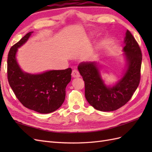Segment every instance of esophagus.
Here are the masks:
<instances>
[{
	"instance_id": "1",
	"label": "esophagus",
	"mask_w": 152,
	"mask_h": 152,
	"mask_svg": "<svg viewBox=\"0 0 152 152\" xmlns=\"http://www.w3.org/2000/svg\"><path fill=\"white\" fill-rule=\"evenodd\" d=\"M72 76L74 78H78V77H80V74L79 71L77 69H74L72 72Z\"/></svg>"
}]
</instances>
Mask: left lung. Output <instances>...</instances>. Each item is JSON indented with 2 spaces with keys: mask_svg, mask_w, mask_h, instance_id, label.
<instances>
[{
  "mask_svg": "<svg viewBox=\"0 0 152 152\" xmlns=\"http://www.w3.org/2000/svg\"><path fill=\"white\" fill-rule=\"evenodd\" d=\"M124 42L128 67L123 78L112 88L107 87L95 62H82L78 69L85 83V96L93 108L102 112L114 111L131 99L140 80L142 51L137 40L127 30Z\"/></svg>",
  "mask_w": 152,
  "mask_h": 152,
  "instance_id": "left-lung-1",
  "label": "left lung"
}]
</instances>
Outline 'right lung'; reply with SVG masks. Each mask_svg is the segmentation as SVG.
Listing matches in <instances>:
<instances>
[{"label":"right lung","instance_id":"1","mask_svg":"<svg viewBox=\"0 0 152 152\" xmlns=\"http://www.w3.org/2000/svg\"><path fill=\"white\" fill-rule=\"evenodd\" d=\"M33 32H29L9 51L7 76L16 97L25 107L41 114L53 112L63 104L65 89L71 80L72 69L50 70L40 74L23 72L15 59L18 48L26 42Z\"/></svg>","mask_w":152,"mask_h":152}]
</instances>
